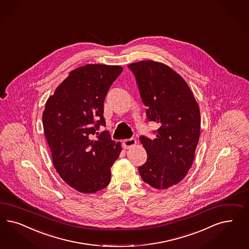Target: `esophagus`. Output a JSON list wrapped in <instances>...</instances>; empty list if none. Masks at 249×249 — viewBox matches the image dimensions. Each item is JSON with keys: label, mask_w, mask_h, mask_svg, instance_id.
Segmentation results:
<instances>
[{"label": "esophagus", "mask_w": 249, "mask_h": 249, "mask_svg": "<svg viewBox=\"0 0 249 249\" xmlns=\"http://www.w3.org/2000/svg\"><path fill=\"white\" fill-rule=\"evenodd\" d=\"M123 144H124V148L127 149V148H131L132 146L136 145V144H137V141H136V139H134V138H129V139L124 140Z\"/></svg>", "instance_id": "esophagus-1"}]
</instances>
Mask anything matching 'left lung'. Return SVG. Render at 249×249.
<instances>
[{"label":"left lung","mask_w":249,"mask_h":249,"mask_svg":"<svg viewBox=\"0 0 249 249\" xmlns=\"http://www.w3.org/2000/svg\"><path fill=\"white\" fill-rule=\"evenodd\" d=\"M135 75L147 120L156 137L141 136L147 154L138 168L145 183L165 190L178 183L193 165L201 130L200 108L188 84L169 66L152 60L128 65Z\"/></svg>","instance_id":"obj_1"}]
</instances>
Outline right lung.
I'll return each instance as SVG.
<instances>
[{
  "label": "right lung",
  "instance_id": "add662e5",
  "mask_svg": "<svg viewBox=\"0 0 249 249\" xmlns=\"http://www.w3.org/2000/svg\"><path fill=\"white\" fill-rule=\"evenodd\" d=\"M120 66L88 64L72 71L48 98L43 127L53 165L67 184L82 193L105 189L111 167L120 155V142L111 139L105 126L104 103Z\"/></svg>",
  "mask_w": 249,
  "mask_h": 249
}]
</instances>
